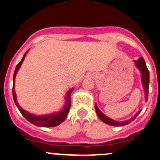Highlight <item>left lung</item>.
I'll return each mask as SVG.
<instances>
[{
  "instance_id": "left-lung-1",
  "label": "left lung",
  "mask_w": 160,
  "mask_h": 160,
  "mask_svg": "<svg viewBox=\"0 0 160 160\" xmlns=\"http://www.w3.org/2000/svg\"><path fill=\"white\" fill-rule=\"evenodd\" d=\"M135 64H136V67L139 69L140 71H141L142 73V83L143 87H144L145 92H146V101H147L148 97H149V70H148L147 67H146V62H145L144 59L142 57H140L139 59L137 61H135ZM95 110H96L97 114H98V117L100 118L101 121L104 123L108 124V125H112V126H123V125H126L128 124L131 123L132 121L135 120L137 116L138 115V114L140 113V111L138 113H137L135 116H134L132 118L129 119L128 121H125V122H117V121H114L113 119H111L110 118H108V116L104 115L101 111L98 109V106L95 104Z\"/></svg>"
}]
</instances>
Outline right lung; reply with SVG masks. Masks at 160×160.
Segmentation results:
<instances>
[{"label": "right lung", "instance_id": "1", "mask_svg": "<svg viewBox=\"0 0 160 160\" xmlns=\"http://www.w3.org/2000/svg\"><path fill=\"white\" fill-rule=\"evenodd\" d=\"M27 52L25 53L24 56L22 57V60L20 61L18 64L16 66V68L14 70V76H13V89H12V93H13V98H14V103H15L16 106L18 108L19 111L21 112V114L23 115V117L25 118L26 120H28V122H31L33 125H37V126H41V127H55L56 125H59L60 123H62L64 120L67 118V114H68L70 108V93L72 91V90H70L68 91V94L67 97L66 98V105L63 108L62 111H59V113H56V114H47V115H43V116H36L34 115V114H30V113L27 112V111H24L20 106L18 105L17 102V100H16V94L15 92H14V79H15L16 73H17L19 67L22 65V62H23L24 59H25V56H26Z\"/></svg>", "mask_w": 160, "mask_h": 160}]
</instances>
